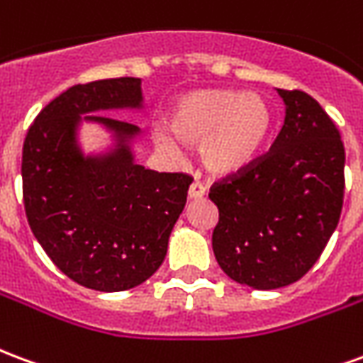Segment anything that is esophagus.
<instances>
[{
	"label": "esophagus",
	"mask_w": 363,
	"mask_h": 363,
	"mask_svg": "<svg viewBox=\"0 0 363 363\" xmlns=\"http://www.w3.org/2000/svg\"><path fill=\"white\" fill-rule=\"evenodd\" d=\"M206 194V186L202 182H192L189 189V198L190 200H196V198H202Z\"/></svg>",
	"instance_id": "esophagus-1"
}]
</instances>
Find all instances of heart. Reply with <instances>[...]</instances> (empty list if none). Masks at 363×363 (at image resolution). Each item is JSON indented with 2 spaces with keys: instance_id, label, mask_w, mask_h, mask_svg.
Instances as JSON below:
<instances>
[{
  "instance_id": "b5f03b06",
  "label": "heart",
  "mask_w": 363,
  "mask_h": 363,
  "mask_svg": "<svg viewBox=\"0 0 363 363\" xmlns=\"http://www.w3.org/2000/svg\"><path fill=\"white\" fill-rule=\"evenodd\" d=\"M179 142L198 147L200 161L213 177H229L249 167L259 155L272 128V111L257 93L200 89L184 95L169 118ZM157 147L179 157L171 138L157 135Z\"/></svg>"
}]
</instances>
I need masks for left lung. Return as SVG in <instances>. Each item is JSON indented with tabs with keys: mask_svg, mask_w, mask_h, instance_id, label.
Here are the masks:
<instances>
[{
	"mask_svg": "<svg viewBox=\"0 0 363 363\" xmlns=\"http://www.w3.org/2000/svg\"><path fill=\"white\" fill-rule=\"evenodd\" d=\"M278 95L286 118L270 150L210 189L220 212L216 260L231 280L255 289L303 278L342 212L346 157L338 128L303 91Z\"/></svg>",
	"mask_w": 363,
	"mask_h": 363,
	"instance_id": "left-lung-1",
	"label": "left lung"
}]
</instances>
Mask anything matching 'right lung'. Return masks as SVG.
<instances>
[{
	"label": "right lung",
	"mask_w": 363,
	"mask_h": 363,
	"mask_svg": "<svg viewBox=\"0 0 363 363\" xmlns=\"http://www.w3.org/2000/svg\"><path fill=\"white\" fill-rule=\"evenodd\" d=\"M142 79L74 85L38 112L23 143V202L28 225L67 278L96 291H124L155 274L186 204L192 177L134 163L140 128L91 114L116 135V150L83 157L75 142L82 114L140 108Z\"/></svg>",
	"instance_id": "add662e5"
}]
</instances>
